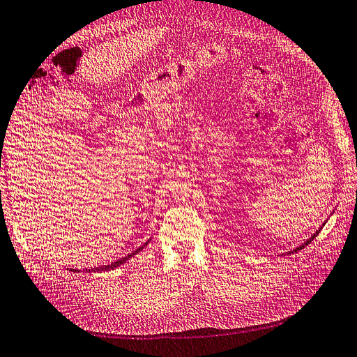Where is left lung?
Segmentation results:
<instances>
[{
    "mask_svg": "<svg viewBox=\"0 0 357 357\" xmlns=\"http://www.w3.org/2000/svg\"><path fill=\"white\" fill-rule=\"evenodd\" d=\"M319 231H321V229H319ZM319 231H317V234H314V236H313V237H310V240H307V242H305V243H304V245H303V246H300V248H296V250H295V251H292V254H294V252H296V251H300V250H303V248H304V246H305V245H309V243H310V242H312V240H313V238H314V237H317V236H318V234H319Z\"/></svg>",
    "mask_w": 357,
    "mask_h": 357,
    "instance_id": "8db88e82",
    "label": "left lung"
}]
</instances>
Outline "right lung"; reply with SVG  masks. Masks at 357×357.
Returning a JSON list of instances; mask_svg holds the SVG:
<instances>
[{
	"label": "right lung",
	"mask_w": 357,
	"mask_h": 357,
	"mask_svg": "<svg viewBox=\"0 0 357 357\" xmlns=\"http://www.w3.org/2000/svg\"><path fill=\"white\" fill-rule=\"evenodd\" d=\"M147 245V243H146ZM138 251H141V248H138L137 251H134L132 254H129V255H126L124 257V259H120V260H117V261H114V263H111V264H107V266H102V268H94V269H91V271H109V269H114V268H117V266H120V264H123V263H126V260H129L132 255H135ZM73 272H79V271H76L74 269Z\"/></svg>",
	"instance_id": "1"
}]
</instances>
